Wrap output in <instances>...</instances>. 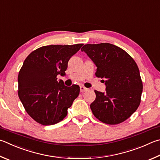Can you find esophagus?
<instances>
[{"label":"esophagus","instance_id":"obj_1","mask_svg":"<svg viewBox=\"0 0 160 160\" xmlns=\"http://www.w3.org/2000/svg\"><path fill=\"white\" fill-rule=\"evenodd\" d=\"M88 88H85V87H83V86H80V92H85V91H87V90H88Z\"/></svg>","mask_w":160,"mask_h":160}]
</instances>
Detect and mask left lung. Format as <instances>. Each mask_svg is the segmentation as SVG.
<instances>
[{
  "label": "left lung",
  "instance_id": "obj_1",
  "mask_svg": "<svg viewBox=\"0 0 160 160\" xmlns=\"http://www.w3.org/2000/svg\"><path fill=\"white\" fill-rule=\"evenodd\" d=\"M81 51L97 66L96 76L103 78L106 87V92L94 91L96 99L90 105L93 114L108 124L125 121L140 105L143 91L135 61L122 49L110 43L87 44Z\"/></svg>",
  "mask_w": 160,
  "mask_h": 160
}]
</instances>
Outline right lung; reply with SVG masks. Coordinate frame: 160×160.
I'll use <instances>...</instances> for the list:
<instances>
[{"mask_svg":"<svg viewBox=\"0 0 160 160\" xmlns=\"http://www.w3.org/2000/svg\"><path fill=\"white\" fill-rule=\"evenodd\" d=\"M83 44L51 45L34 50L26 58L18 75V95L26 111L42 125H52L67 115L80 87L64 85L68 62Z\"/></svg>","mask_w":160,"mask_h":160,"instance_id":"1","label":"right lung"}]
</instances>
